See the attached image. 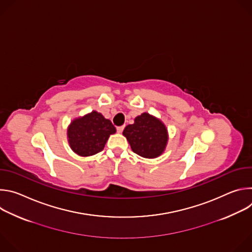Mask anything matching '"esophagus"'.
I'll return each mask as SVG.
<instances>
[{
	"mask_svg": "<svg viewBox=\"0 0 252 252\" xmlns=\"http://www.w3.org/2000/svg\"><path fill=\"white\" fill-rule=\"evenodd\" d=\"M124 128H125V126H118V127H117V130H118V132H119V133H122V132H123V130H124Z\"/></svg>",
	"mask_w": 252,
	"mask_h": 252,
	"instance_id": "obj_1",
	"label": "esophagus"
}]
</instances>
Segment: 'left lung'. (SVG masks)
<instances>
[{
	"label": "left lung",
	"instance_id": "8db88e82",
	"mask_svg": "<svg viewBox=\"0 0 252 252\" xmlns=\"http://www.w3.org/2000/svg\"><path fill=\"white\" fill-rule=\"evenodd\" d=\"M123 134L127 139L132 152L145 158L160 157L168 141L165 125L149 113L137 116L132 125L125 127Z\"/></svg>",
	"mask_w": 252,
	"mask_h": 252
}]
</instances>
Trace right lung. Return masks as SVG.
<instances>
[{
    "mask_svg": "<svg viewBox=\"0 0 252 252\" xmlns=\"http://www.w3.org/2000/svg\"><path fill=\"white\" fill-rule=\"evenodd\" d=\"M116 131L110 120L93 111L70 122L66 129V137L71 151L86 158L101 152L110 135Z\"/></svg>",
    "mask_w": 252,
    "mask_h": 252,
    "instance_id": "1",
    "label": "right lung"
}]
</instances>
